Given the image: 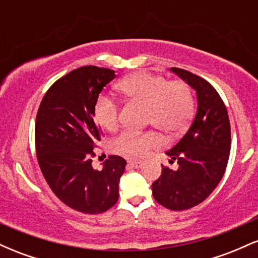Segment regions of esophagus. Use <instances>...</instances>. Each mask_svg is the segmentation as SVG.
I'll return each mask as SVG.
<instances>
[{
	"label": "esophagus",
	"mask_w": 258,
	"mask_h": 258,
	"mask_svg": "<svg viewBox=\"0 0 258 258\" xmlns=\"http://www.w3.org/2000/svg\"><path fill=\"white\" fill-rule=\"evenodd\" d=\"M128 165H130V166H131V167L139 168V167H142V165H143V162L138 161V160H128Z\"/></svg>",
	"instance_id": "1"
}]
</instances>
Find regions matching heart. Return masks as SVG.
Listing matches in <instances>:
<instances>
[{
    "label": "heart",
    "instance_id": "heart-1",
    "mask_svg": "<svg viewBox=\"0 0 258 258\" xmlns=\"http://www.w3.org/2000/svg\"><path fill=\"white\" fill-rule=\"evenodd\" d=\"M116 90L128 102L146 105V123L172 137L184 132L194 116L193 92L182 80L168 81L162 75L137 72L121 80ZM93 115L106 131L112 132L119 126V106L109 97L97 98ZM159 144L160 136L153 130L139 133L125 131L112 139L111 149L133 158H143Z\"/></svg>",
    "mask_w": 258,
    "mask_h": 258
}]
</instances>
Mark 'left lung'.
I'll return each mask as SVG.
<instances>
[{
  "instance_id": "1",
  "label": "left lung",
  "mask_w": 258,
  "mask_h": 258,
  "mask_svg": "<svg viewBox=\"0 0 258 258\" xmlns=\"http://www.w3.org/2000/svg\"><path fill=\"white\" fill-rule=\"evenodd\" d=\"M171 72L197 91L198 111L185 135L166 153L178 168L161 165V176L152 190L160 205L182 211L203 203L223 177L230 152V123L226 105L210 82L179 68Z\"/></svg>"
}]
</instances>
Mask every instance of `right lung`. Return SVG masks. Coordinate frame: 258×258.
<instances>
[{
	"mask_svg": "<svg viewBox=\"0 0 258 258\" xmlns=\"http://www.w3.org/2000/svg\"><path fill=\"white\" fill-rule=\"evenodd\" d=\"M115 72L86 65L53 84L43 96L35 123V146L41 171L53 193L82 214H103L119 200L126 160L110 155L100 171L92 167L100 141L93 108Z\"/></svg>",
	"mask_w": 258,
	"mask_h": 258,
	"instance_id": "1",
	"label": "right lung"
}]
</instances>
